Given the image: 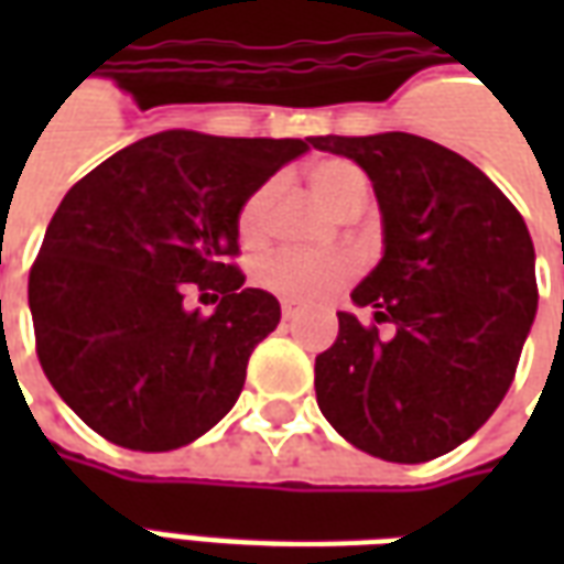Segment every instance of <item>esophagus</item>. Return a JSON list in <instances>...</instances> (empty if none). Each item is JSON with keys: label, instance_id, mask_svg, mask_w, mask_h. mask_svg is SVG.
<instances>
[{"label": "esophagus", "instance_id": "esophagus-1", "mask_svg": "<svg viewBox=\"0 0 564 564\" xmlns=\"http://www.w3.org/2000/svg\"><path fill=\"white\" fill-rule=\"evenodd\" d=\"M281 314H283V319H286V323H290V319L299 317V311H295L293 305H283V307H281Z\"/></svg>", "mask_w": 564, "mask_h": 564}]
</instances>
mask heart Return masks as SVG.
Masks as SVG:
<instances>
[{"label": "heart", "mask_w": 564, "mask_h": 564, "mask_svg": "<svg viewBox=\"0 0 564 564\" xmlns=\"http://www.w3.org/2000/svg\"><path fill=\"white\" fill-rule=\"evenodd\" d=\"M311 184H314V193L338 214L359 210L371 193L366 172L350 160H326L314 165ZM271 193H274V184L257 186L238 210V235L247 245H253L265 235ZM354 278L356 262L350 257H344V253L314 257V253H299V250L271 253L269 259H262L257 271L259 286H265L269 293L286 299L293 305H319L338 290H344Z\"/></svg>", "instance_id": "1"}]
</instances>
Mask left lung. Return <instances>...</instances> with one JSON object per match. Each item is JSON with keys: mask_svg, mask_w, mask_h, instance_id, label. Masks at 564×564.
Returning <instances> with one entry per match:
<instances>
[{"mask_svg": "<svg viewBox=\"0 0 564 564\" xmlns=\"http://www.w3.org/2000/svg\"><path fill=\"white\" fill-rule=\"evenodd\" d=\"M311 144L356 160L375 184L387 250L354 302L395 329L383 338L338 314L314 366L319 411L378 459H437L492 416L520 366L538 311L525 220L477 165L420 135Z\"/></svg>", "mask_w": 564, "mask_h": 564, "instance_id": "obj_1", "label": "left lung"}]
</instances>
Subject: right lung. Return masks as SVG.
<instances>
[{"mask_svg": "<svg viewBox=\"0 0 564 564\" xmlns=\"http://www.w3.org/2000/svg\"><path fill=\"white\" fill-rule=\"evenodd\" d=\"M307 144L160 132L59 202L30 271L35 354L105 441L177 449L232 411L253 347L281 323L278 299L235 265L238 210ZM189 289L218 311L186 312Z\"/></svg>", "mask_w": 564, "mask_h": 564, "instance_id": "1", "label": "right lung"}]
</instances>
